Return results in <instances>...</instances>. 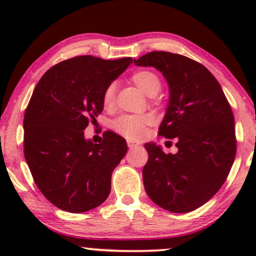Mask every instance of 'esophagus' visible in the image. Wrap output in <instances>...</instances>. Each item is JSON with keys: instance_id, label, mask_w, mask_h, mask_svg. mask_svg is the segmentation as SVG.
I'll return each mask as SVG.
<instances>
[{"instance_id": "obj_1", "label": "esophagus", "mask_w": 256, "mask_h": 256, "mask_svg": "<svg viewBox=\"0 0 256 256\" xmlns=\"http://www.w3.org/2000/svg\"><path fill=\"white\" fill-rule=\"evenodd\" d=\"M140 144H138V143H134V142H132V140H128V146L130 149H134V148H136V146H138Z\"/></svg>"}]
</instances>
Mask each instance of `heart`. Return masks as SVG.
I'll return each mask as SVG.
<instances>
[{
  "instance_id": "obj_1",
  "label": "heart",
  "mask_w": 256,
  "mask_h": 256,
  "mask_svg": "<svg viewBox=\"0 0 256 256\" xmlns=\"http://www.w3.org/2000/svg\"><path fill=\"white\" fill-rule=\"evenodd\" d=\"M130 79L140 88L146 95L154 96L160 90L161 82L155 72L150 70H138L131 74ZM116 85L110 84L106 88L102 95V104L106 110H110L114 104ZM154 122L150 114H126L119 116L112 122V128L120 136L128 140H137L146 134V128Z\"/></svg>"
}]
</instances>
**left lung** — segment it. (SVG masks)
I'll list each match as a JSON object with an SVG mask.
<instances>
[{
  "mask_svg": "<svg viewBox=\"0 0 256 256\" xmlns=\"http://www.w3.org/2000/svg\"><path fill=\"white\" fill-rule=\"evenodd\" d=\"M152 66L166 78L170 102L158 134L176 140L178 152L165 154L146 143V192L164 210L188 213L201 207L224 184L236 156L231 106L216 77L198 61L168 52H152L134 60Z\"/></svg>",
  "mask_w": 256,
  "mask_h": 256,
  "instance_id": "left-lung-1",
  "label": "left lung"
}]
</instances>
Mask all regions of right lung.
Returning <instances> with one entry per match:
<instances>
[{
  "label": "right lung",
  "instance_id": "add662e5",
  "mask_svg": "<svg viewBox=\"0 0 256 256\" xmlns=\"http://www.w3.org/2000/svg\"><path fill=\"white\" fill-rule=\"evenodd\" d=\"M131 62L76 56L52 66L34 88L24 116V155L38 189L60 210L86 212L110 195L128 146L112 131L96 144L84 130L102 113L106 88Z\"/></svg>",
  "mask_w": 256,
  "mask_h": 256
}]
</instances>
